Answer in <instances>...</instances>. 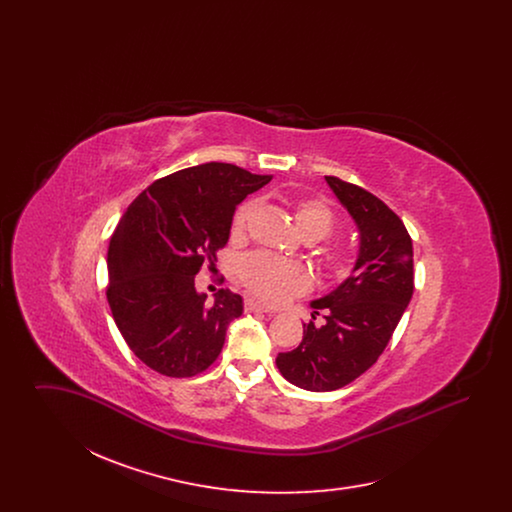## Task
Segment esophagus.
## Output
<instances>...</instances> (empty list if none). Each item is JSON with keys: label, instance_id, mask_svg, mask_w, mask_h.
I'll list each match as a JSON object with an SVG mask.
<instances>
[{"label": "esophagus", "instance_id": "obj_1", "mask_svg": "<svg viewBox=\"0 0 512 512\" xmlns=\"http://www.w3.org/2000/svg\"><path fill=\"white\" fill-rule=\"evenodd\" d=\"M245 311H247V313H272L270 307L259 303V301H255V299H245Z\"/></svg>", "mask_w": 512, "mask_h": 512}]
</instances>
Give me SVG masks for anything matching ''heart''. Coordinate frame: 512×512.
<instances>
[{"label":"heart","mask_w":512,"mask_h":512,"mask_svg":"<svg viewBox=\"0 0 512 512\" xmlns=\"http://www.w3.org/2000/svg\"><path fill=\"white\" fill-rule=\"evenodd\" d=\"M278 199L292 211L293 220L301 236L309 242H318L330 236L336 228V215L326 199L313 195L280 194ZM257 211V201L247 199L236 209L230 234L234 240H242L247 226ZM334 276L343 278L351 270V261L345 253L334 251L326 259ZM238 274L245 288L259 299L268 303H284L295 295L309 292L313 278L309 268L297 261H288L274 257L270 253H251L245 255L238 265Z\"/></svg>","instance_id":"1"}]
</instances>
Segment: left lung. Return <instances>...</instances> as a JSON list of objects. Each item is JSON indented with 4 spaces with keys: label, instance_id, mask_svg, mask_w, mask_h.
Segmentation results:
<instances>
[{
    "label": "left lung",
    "instance_id": "obj_1",
    "mask_svg": "<svg viewBox=\"0 0 512 512\" xmlns=\"http://www.w3.org/2000/svg\"><path fill=\"white\" fill-rule=\"evenodd\" d=\"M328 186L355 220L361 245L353 274L311 303L313 320L303 340L278 353L276 366L293 386L334 391L351 384L384 353L414 290L413 240L390 207L363 188L326 176ZM325 324H314L316 315Z\"/></svg>",
    "mask_w": 512,
    "mask_h": 512
}]
</instances>
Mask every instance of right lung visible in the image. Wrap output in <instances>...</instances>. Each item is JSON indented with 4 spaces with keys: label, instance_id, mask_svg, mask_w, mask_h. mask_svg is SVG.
<instances>
[{
    "label": "right lung",
    "instance_id": "obj_1",
    "mask_svg": "<svg viewBox=\"0 0 512 512\" xmlns=\"http://www.w3.org/2000/svg\"><path fill=\"white\" fill-rule=\"evenodd\" d=\"M270 182L230 163H205L155 180L111 236L107 301L122 338L151 370L190 378L217 361L226 328L244 311L238 293L195 292L215 270L238 203Z\"/></svg>",
    "mask_w": 512,
    "mask_h": 512
}]
</instances>
